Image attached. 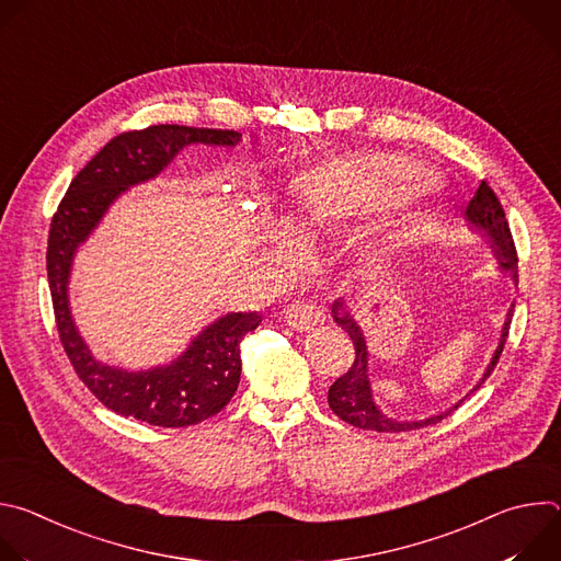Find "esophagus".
Returning <instances> with one entry per match:
<instances>
[{
	"label": "esophagus",
	"instance_id": "obj_1",
	"mask_svg": "<svg viewBox=\"0 0 561 561\" xmlns=\"http://www.w3.org/2000/svg\"><path fill=\"white\" fill-rule=\"evenodd\" d=\"M322 314H324L322 310L308 301H295L284 310L286 324L295 331H308V329L317 327L319 322H322Z\"/></svg>",
	"mask_w": 561,
	"mask_h": 561
}]
</instances>
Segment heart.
Masks as SVG:
<instances>
[{
  "label": "heart",
  "mask_w": 561,
  "mask_h": 561,
  "mask_svg": "<svg viewBox=\"0 0 561 561\" xmlns=\"http://www.w3.org/2000/svg\"><path fill=\"white\" fill-rule=\"evenodd\" d=\"M424 182L422 171L397 157H337L297 178L293 226L306 237L333 230L388 208Z\"/></svg>",
  "instance_id": "obj_1"
}]
</instances>
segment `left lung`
Here are the masks:
<instances>
[{
  "label": "left lung",
  "instance_id": "8db88e82",
  "mask_svg": "<svg viewBox=\"0 0 561 561\" xmlns=\"http://www.w3.org/2000/svg\"><path fill=\"white\" fill-rule=\"evenodd\" d=\"M466 221H468V226L472 230H477L491 244V249L495 251V255L500 260L502 271L506 275H511L515 282H519V275H517V251H515V242H513V234H511V226H508L506 213H504L497 195L493 193V188L486 182L479 184V188L474 191L472 199L468 202V206H466ZM513 308H515V304L508 310L506 324L502 329L500 346H497V351H495V355H493V359H491L482 381L474 386V390L489 379V375L495 370V366L500 362V355H502V351L506 346V337H508V329H511ZM333 317H335V322L351 335L353 346H355V359H353L351 368L340 379H335L333 386L329 388V407H331V411L340 420H344L346 424H351L355 428H362V431L407 433V431H417V428H424V426L439 424L442 420H446L453 411H457L461 407L463 399H459V402L453 409H448L446 413H439V415H433V417L420 420V422H402V420H392V417L383 415L375 407V402H373L370 381H368V368H366L368 366V353H366V342H364V335H362L357 322H355V319H351L348 312H342V301H335Z\"/></svg>",
  "mask_w": 561,
  "mask_h": 561
}]
</instances>
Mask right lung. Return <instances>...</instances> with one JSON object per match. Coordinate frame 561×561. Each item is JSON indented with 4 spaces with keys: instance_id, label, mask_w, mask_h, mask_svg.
<instances>
[{
    "instance_id": "1",
    "label": "right lung",
    "mask_w": 561,
    "mask_h": 561,
    "mask_svg": "<svg viewBox=\"0 0 561 561\" xmlns=\"http://www.w3.org/2000/svg\"><path fill=\"white\" fill-rule=\"evenodd\" d=\"M242 133L157 124L113 137L79 171L50 221L46 271L59 342L84 386L117 415L184 428L217 415L242 375L239 342L262 322L257 312H230L204 329L188 351L169 366L126 373L100 364L79 337L68 310V273L75 249L98 226L113 199L128 186L152 180L188 144L237 146Z\"/></svg>"
}]
</instances>
